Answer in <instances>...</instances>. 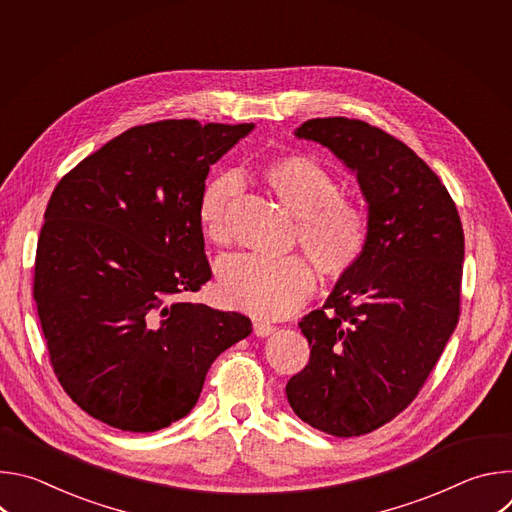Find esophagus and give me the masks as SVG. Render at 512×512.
<instances>
[{"label": "esophagus", "instance_id": "34e87169", "mask_svg": "<svg viewBox=\"0 0 512 512\" xmlns=\"http://www.w3.org/2000/svg\"><path fill=\"white\" fill-rule=\"evenodd\" d=\"M253 332H255V336H259V338H267V336H271V334L275 332V326H271V324H267V322H255V324H253Z\"/></svg>", "mask_w": 512, "mask_h": 512}]
</instances>
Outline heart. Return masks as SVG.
<instances>
[{"instance_id": "b5f03b06", "label": "heart", "mask_w": 512, "mask_h": 512, "mask_svg": "<svg viewBox=\"0 0 512 512\" xmlns=\"http://www.w3.org/2000/svg\"><path fill=\"white\" fill-rule=\"evenodd\" d=\"M261 178L277 202L298 218L296 239L328 279L350 273L369 247V214L340 196L336 178L316 160L289 154L263 166ZM237 192V178H212L198 198V227L212 243L227 241L225 212ZM316 287V271L302 257L267 259L233 255L218 263L216 294L233 310L277 320L296 312Z\"/></svg>"}]
</instances>
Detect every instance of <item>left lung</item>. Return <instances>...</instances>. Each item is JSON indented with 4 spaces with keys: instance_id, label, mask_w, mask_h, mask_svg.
Listing matches in <instances>:
<instances>
[{
    "instance_id": "obj_1",
    "label": "left lung",
    "mask_w": 512,
    "mask_h": 512,
    "mask_svg": "<svg viewBox=\"0 0 512 512\" xmlns=\"http://www.w3.org/2000/svg\"><path fill=\"white\" fill-rule=\"evenodd\" d=\"M294 135L324 145L356 176L371 237L322 310L298 324L310 362L287 381L285 395L308 425L362 435L415 399L454 334L464 231L442 180L383 129L318 117Z\"/></svg>"
}]
</instances>
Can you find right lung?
Instances as JSON below:
<instances>
[{"label": "right lung", "instance_id": "add662e5", "mask_svg": "<svg viewBox=\"0 0 512 512\" xmlns=\"http://www.w3.org/2000/svg\"><path fill=\"white\" fill-rule=\"evenodd\" d=\"M253 127H131L54 188L34 300L52 369L91 417L168 427L192 411L216 356L251 334L247 316L184 296L210 279L196 218L208 170Z\"/></svg>", "mask_w": 512, "mask_h": 512}]
</instances>
